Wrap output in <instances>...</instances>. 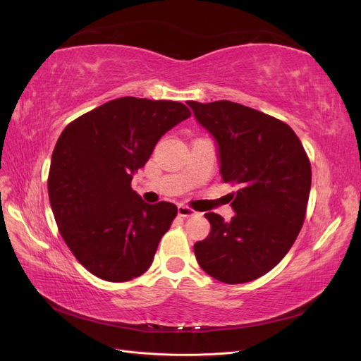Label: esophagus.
I'll list each match as a JSON object with an SVG mask.
<instances>
[{
  "label": "esophagus",
  "mask_w": 361,
  "mask_h": 361,
  "mask_svg": "<svg viewBox=\"0 0 361 361\" xmlns=\"http://www.w3.org/2000/svg\"><path fill=\"white\" fill-rule=\"evenodd\" d=\"M178 214H179V216H183V218H190V216L197 215V212L192 211L191 207L185 206V204H179V206H178Z\"/></svg>",
  "instance_id": "esophagus-1"
}]
</instances>
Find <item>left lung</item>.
<instances>
[{"instance_id":"obj_1","label":"left lung","mask_w":361,"mask_h":361,"mask_svg":"<svg viewBox=\"0 0 361 361\" xmlns=\"http://www.w3.org/2000/svg\"><path fill=\"white\" fill-rule=\"evenodd\" d=\"M212 135L224 182H236L231 221L207 212L211 232L194 244L200 268L228 285L267 274L286 256L307 209L312 169L292 128L231 101L187 102Z\"/></svg>"}]
</instances>
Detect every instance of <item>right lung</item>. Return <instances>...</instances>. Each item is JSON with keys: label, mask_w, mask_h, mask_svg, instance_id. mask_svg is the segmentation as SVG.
Segmentation results:
<instances>
[{"label": "right lung", "mask_w": 361, "mask_h": 361, "mask_svg": "<svg viewBox=\"0 0 361 361\" xmlns=\"http://www.w3.org/2000/svg\"><path fill=\"white\" fill-rule=\"evenodd\" d=\"M190 116L180 102L126 96L64 128L51 158L49 202L64 243L96 277L128 281L154 262L178 207L146 203L130 180L159 138Z\"/></svg>", "instance_id": "right-lung-1"}]
</instances>
